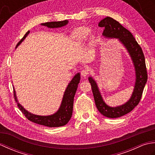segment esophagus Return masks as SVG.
Returning a JSON list of instances; mask_svg holds the SVG:
<instances>
[{
  "instance_id": "1",
  "label": "esophagus",
  "mask_w": 155,
  "mask_h": 155,
  "mask_svg": "<svg viewBox=\"0 0 155 155\" xmlns=\"http://www.w3.org/2000/svg\"><path fill=\"white\" fill-rule=\"evenodd\" d=\"M81 73L82 77H86L87 76L88 74V70H87V69H84V70L81 71Z\"/></svg>"
}]
</instances>
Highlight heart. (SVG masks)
<instances>
[{
	"label": "heart",
	"instance_id": "1",
	"mask_svg": "<svg viewBox=\"0 0 155 155\" xmlns=\"http://www.w3.org/2000/svg\"><path fill=\"white\" fill-rule=\"evenodd\" d=\"M90 33V30L86 27H79L74 31L73 36L78 41H83Z\"/></svg>",
	"mask_w": 155,
	"mask_h": 155
}]
</instances>
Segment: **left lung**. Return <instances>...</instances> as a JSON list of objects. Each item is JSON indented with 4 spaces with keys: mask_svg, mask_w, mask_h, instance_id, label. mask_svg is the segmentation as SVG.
<instances>
[{
    "mask_svg": "<svg viewBox=\"0 0 155 155\" xmlns=\"http://www.w3.org/2000/svg\"><path fill=\"white\" fill-rule=\"evenodd\" d=\"M100 27H104L103 35L108 38H118L127 49L135 70L136 81L131 97L126 103L120 106L111 107L105 103L98 89V85L93 77H88L91 84L94 99L98 111L108 118H118L132 111L139 103L142 97L144 86L147 81L148 75L145 58L142 48L134 38L131 32L123 27L113 18L107 16L98 23Z\"/></svg>",
    "mask_w": 155,
    "mask_h": 155,
    "instance_id": "8db88e82",
    "label": "left lung"
}]
</instances>
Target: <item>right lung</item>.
Listing matches in <instances>:
<instances>
[{
  "instance_id": "obj_1",
  "label": "right lung",
  "mask_w": 155,
  "mask_h": 155,
  "mask_svg": "<svg viewBox=\"0 0 155 155\" xmlns=\"http://www.w3.org/2000/svg\"><path fill=\"white\" fill-rule=\"evenodd\" d=\"M68 21L65 20L63 21H58V22H48L45 23H42L41 25L45 26L48 28H60L68 24ZM30 31H28L27 33L25 35L24 37L19 41L18 43L16 45V48L24 41V39L27 37V36L29 34ZM81 80V75L80 73L76 74L70 83H68V86L66 88L62 98V101L60 108L53 114L48 115V116H39V115L32 114L29 113L25 108L23 107L22 105L18 103L16 98V92L15 88L14 89V97L15 101L17 103V105L19 109L22 111V113L25 114V116L29 120L35 123H37L41 125H44V126L48 127H62L64 125L67 124L68 121L70 120L72 117V110H73V102L74 97L77 91L78 84L80 83Z\"/></svg>"
}]
</instances>
